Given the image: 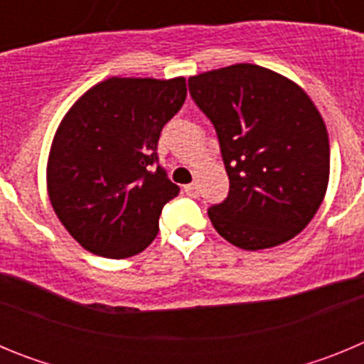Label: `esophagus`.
I'll use <instances>...</instances> for the list:
<instances>
[{
	"label": "esophagus",
	"instance_id": "obj_1",
	"mask_svg": "<svg viewBox=\"0 0 364 364\" xmlns=\"http://www.w3.org/2000/svg\"><path fill=\"white\" fill-rule=\"evenodd\" d=\"M184 191H186V195H188V197H193V198L198 197V186L195 184V182H193V184L184 186Z\"/></svg>",
	"mask_w": 364,
	"mask_h": 364
}]
</instances>
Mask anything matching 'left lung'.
<instances>
[{
    "instance_id": "8db88e82",
    "label": "left lung",
    "mask_w": 364,
    "mask_h": 364,
    "mask_svg": "<svg viewBox=\"0 0 364 364\" xmlns=\"http://www.w3.org/2000/svg\"><path fill=\"white\" fill-rule=\"evenodd\" d=\"M217 131L230 193L208 210L220 237L242 250L294 239L319 210L330 142L319 111L297 83L252 63L188 80Z\"/></svg>"
}]
</instances>
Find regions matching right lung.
<instances>
[{
    "label": "right lung",
    "mask_w": 364,
    "mask_h": 364,
    "mask_svg": "<svg viewBox=\"0 0 364 364\" xmlns=\"http://www.w3.org/2000/svg\"><path fill=\"white\" fill-rule=\"evenodd\" d=\"M186 95L184 78H109L58 127L47 164L50 204L95 255L133 257L159 233L164 205L180 191L159 164V138Z\"/></svg>",
    "instance_id": "1"
}]
</instances>
